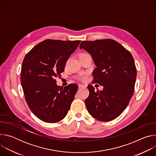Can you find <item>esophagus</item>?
Masks as SVG:
<instances>
[{
  "mask_svg": "<svg viewBox=\"0 0 156 156\" xmlns=\"http://www.w3.org/2000/svg\"><path fill=\"white\" fill-rule=\"evenodd\" d=\"M78 86H79V87H86V86L84 84H79Z\"/></svg>",
  "mask_w": 156,
  "mask_h": 156,
  "instance_id": "esophagus-1",
  "label": "esophagus"
}]
</instances>
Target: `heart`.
Masks as SVG:
<instances>
[{
  "label": "heart",
  "mask_w": 156,
  "mask_h": 156,
  "mask_svg": "<svg viewBox=\"0 0 156 156\" xmlns=\"http://www.w3.org/2000/svg\"><path fill=\"white\" fill-rule=\"evenodd\" d=\"M84 54H81L80 55H84ZM82 79H83V80H84V77H83V78H82Z\"/></svg>",
  "instance_id": "1"
}]
</instances>
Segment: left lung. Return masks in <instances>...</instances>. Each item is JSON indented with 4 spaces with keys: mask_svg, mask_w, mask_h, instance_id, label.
I'll list each match as a JSON object with an SVG mask.
<instances>
[{
    "mask_svg": "<svg viewBox=\"0 0 156 156\" xmlns=\"http://www.w3.org/2000/svg\"><path fill=\"white\" fill-rule=\"evenodd\" d=\"M80 49L91 54L96 65L93 83L104 87L95 91L92 85L87 86L90 95L84 102L88 112L99 121L112 120L125 110L134 92V59L122 45L110 39L83 41Z\"/></svg>",
    "mask_w": 156,
    "mask_h": 156,
    "instance_id": "1",
    "label": "left lung"
}]
</instances>
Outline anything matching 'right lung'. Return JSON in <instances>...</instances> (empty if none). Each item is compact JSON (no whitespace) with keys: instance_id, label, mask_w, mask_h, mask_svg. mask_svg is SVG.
Wrapping results in <instances>:
<instances>
[{"instance_id":"1","label":"right lung","mask_w":156,"mask_h":156,"mask_svg":"<svg viewBox=\"0 0 156 156\" xmlns=\"http://www.w3.org/2000/svg\"><path fill=\"white\" fill-rule=\"evenodd\" d=\"M81 41L46 39L34 46L22 63L21 83L31 112L47 123H57L70 110L78 86L57 85L66 62Z\"/></svg>"}]
</instances>
